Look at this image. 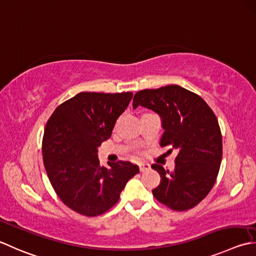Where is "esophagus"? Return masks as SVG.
I'll use <instances>...</instances> for the list:
<instances>
[{
  "mask_svg": "<svg viewBox=\"0 0 256 256\" xmlns=\"http://www.w3.org/2000/svg\"><path fill=\"white\" fill-rule=\"evenodd\" d=\"M138 168H140V171L145 172V171H148V170L151 168V165H150L148 163H140Z\"/></svg>",
  "mask_w": 256,
  "mask_h": 256,
  "instance_id": "34e87169",
  "label": "esophagus"
}]
</instances>
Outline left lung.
Segmentation results:
<instances>
[{"instance_id": "8db88e82", "label": "left lung", "mask_w": 256, "mask_h": 256, "mask_svg": "<svg viewBox=\"0 0 256 256\" xmlns=\"http://www.w3.org/2000/svg\"><path fill=\"white\" fill-rule=\"evenodd\" d=\"M138 105L161 116V146L178 150L173 172L152 165L161 176L154 198L174 211L193 208L211 191L220 171L223 150L216 116L200 95L178 85L138 91L133 108Z\"/></svg>"}]
</instances>
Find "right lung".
Here are the masks:
<instances>
[{
	"instance_id": "obj_1",
	"label": "right lung",
	"mask_w": 256,
	"mask_h": 256,
	"mask_svg": "<svg viewBox=\"0 0 256 256\" xmlns=\"http://www.w3.org/2000/svg\"><path fill=\"white\" fill-rule=\"evenodd\" d=\"M132 96V92H81L50 116L42 141L44 168L55 193L72 211L88 218L108 212L138 173L130 162L110 163L108 168L98 158V148L111 138Z\"/></svg>"
}]
</instances>
